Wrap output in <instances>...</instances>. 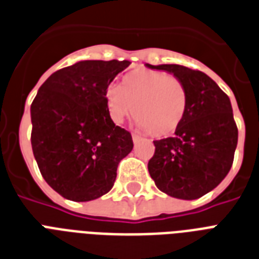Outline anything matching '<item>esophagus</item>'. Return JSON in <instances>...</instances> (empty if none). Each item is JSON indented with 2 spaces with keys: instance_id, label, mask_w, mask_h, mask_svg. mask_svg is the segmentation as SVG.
<instances>
[{
  "instance_id": "esophagus-1",
  "label": "esophagus",
  "mask_w": 259,
  "mask_h": 259,
  "mask_svg": "<svg viewBox=\"0 0 259 259\" xmlns=\"http://www.w3.org/2000/svg\"><path fill=\"white\" fill-rule=\"evenodd\" d=\"M132 138H133L134 142H138V141H141V140H142L141 136H140V134H137V133L132 134Z\"/></svg>"
}]
</instances>
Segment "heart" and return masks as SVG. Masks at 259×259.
Instances as JSON below:
<instances>
[{"mask_svg":"<svg viewBox=\"0 0 259 259\" xmlns=\"http://www.w3.org/2000/svg\"><path fill=\"white\" fill-rule=\"evenodd\" d=\"M105 105L114 122L133 117L153 137H168L180 126L187 109V93L175 76L153 70H136L126 75L122 87L105 90Z\"/></svg>","mask_w":259,"mask_h":259,"instance_id":"1","label":"heart"}]
</instances>
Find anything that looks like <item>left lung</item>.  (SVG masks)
I'll return each mask as SVG.
<instances>
[{"instance_id":"obj_1","label":"left lung","mask_w":259,"mask_h":259,"mask_svg":"<svg viewBox=\"0 0 259 259\" xmlns=\"http://www.w3.org/2000/svg\"><path fill=\"white\" fill-rule=\"evenodd\" d=\"M172 74L187 93V109L173 137L153 141L150 177L166 195L199 199L221 184L234 161L238 127L226 95L204 72L179 64H145Z\"/></svg>"}]
</instances>
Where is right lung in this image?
Instances as JSON below:
<instances>
[{
	"instance_id": "add662e5",
	"label": "right lung",
	"mask_w": 259,
	"mask_h": 259,
	"mask_svg": "<svg viewBox=\"0 0 259 259\" xmlns=\"http://www.w3.org/2000/svg\"><path fill=\"white\" fill-rule=\"evenodd\" d=\"M129 60H82L56 71L30 106L32 150L44 180L63 197L90 201L113 188L118 164L133 149L115 126L105 90Z\"/></svg>"
}]
</instances>
